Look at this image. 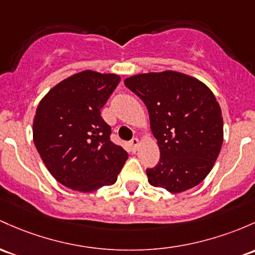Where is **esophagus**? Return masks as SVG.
<instances>
[{
  "mask_svg": "<svg viewBox=\"0 0 255 255\" xmlns=\"http://www.w3.org/2000/svg\"><path fill=\"white\" fill-rule=\"evenodd\" d=\"M129 145H130V150H132L133 152H135L136 149H138V146H139V139L138 138H133L132 140H130Z\"/></svg>",
  "mask_w": 255,
  "mask_h": 255,
  "instance_id": "esophagus-1",
  "label": "esophagus"
}]
</instances>
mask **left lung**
I'll list each match as a JSON object with an SVG mask.
<instances>
[{"label": "left lung", "instance_id": "1", "mask_svg": "<svg viewBox=\"0 0 255 255\" xmlns=\"http://www.w3.org/2000/svg\"><path fill=\"white\" fill-rule=\"evenodd\" d=\"M146 105L159 147V162L147 168L152 186L173 194L201 183L223 145V116L205 83L177 71L149 72L125 80Z\"/></svg>", "mask_w": 255, "mask_h": 255}]
</instances>
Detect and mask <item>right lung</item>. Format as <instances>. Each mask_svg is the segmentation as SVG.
I'll use <instances>...</instances> for the list:
<instances>
[{
  "label": "right lung",
  "instance_id": "right-lung-1",
  "mask_svg": "<svg viewBox=\"0 0 255 255\" xmlns=\"http://www.w3.org/2000/svg\"><path fill=\"white\" fill-rule=\"evenodd\" d=\"M120 80L86 70L53 87L37 106L35 146L50 174L69 189L92 192L113 185L127 161L100 115Z\"/></svg>",
  "mask_w": 255,
  "mask_h": 255
}]
</instances>
